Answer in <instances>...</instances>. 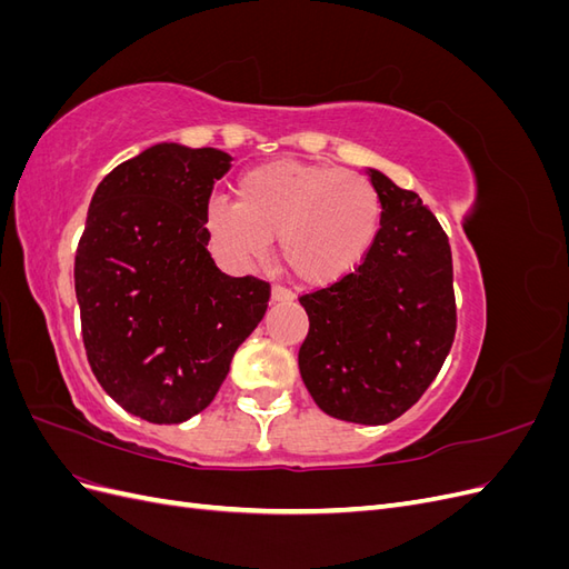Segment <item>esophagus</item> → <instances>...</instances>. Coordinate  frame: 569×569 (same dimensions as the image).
Segmentation results:
<instances>
[{"label": "esophagus", "instance_id": "obj_1", "mask_svg": "<svg viewBox=\"0 0 569 569\" xmlns=\"http://www.w3.org/2000/svg\"><path fill=\"white\" fill-rule=\"evenodd\" d=\"M295 299V291L284 284H272V301H291Z\"/></svg>", "mask_w": 569, "mask_h": 569}]
</instances>
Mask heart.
I'll use <instances>...</instances> for the list:
<instances>
[{"instance_id":"b5f03b06","label":"heart","mask_w":569,"mask_h":569,"mask_svg":"<svg viewBox=\"0 0 569 569\" xmlns=\"http://www.w3.org/2000/svg\"><path fill=\"white\" fill-rule=\"evenodd\" d=\"M234 192L237 201L213 197L203 211L211 249L232 266L261 258L278 237L282 263L295 278L327 284L358 268L380 232V194L353 170L268 161L244 170Z\"/></svg>"}]
</instances>
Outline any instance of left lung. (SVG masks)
Instances as JSON below:
<instances>
[{
	"mask_svg": "<svg viewBox=\"0 0 569 569\" xmlns=\"http://www.w3.org/2000/svg\"><path fill=\"white\" fill-rule=\"evenodd\" d=\"M370 180L382 201L380 232L358 268L299 297L308 313L299 370L327 416L387 425L418 403L451 351L453 258L416 192L377 170Z\"/></svg>",
	"mask_w": 569,
	"mask_h": 569,
	"instance_id": "1",
	"label": "left lung"
}]
</instances>
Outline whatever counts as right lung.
<instances>
[{"label": "right lung", "instance_id": "right-lung-1", "mask_svg": "<svg viewBox=\"0 0 569 569\" xmlns=\"http://www.w3.org/2000/svg\"><path fill=\"white\" fill-rule=\"evenodd\" d=\"M232 157L157 144L99 182L76 251L82 341L97 382L132 416L184 422L213 401L263 320L270 282L220 272L203 211Z\"/></svg>", "mask_w": 569, "mask_h": 569}]
</instances>
